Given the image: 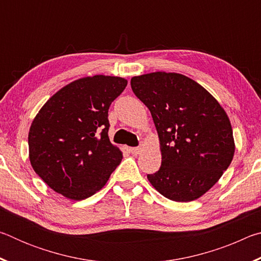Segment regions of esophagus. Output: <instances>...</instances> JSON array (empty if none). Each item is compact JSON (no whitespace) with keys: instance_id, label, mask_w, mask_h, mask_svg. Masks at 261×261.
Segmentation results:
<instances>
[{"instance_id":"1","label":"esophagus","mask_w":261,"mask_h":261,"mask_svg":"<svg viewBox=\"0 0 261 261\" xmlns=\"http://www.w3.org/2000/svg\"><path fill=\"white\" fill-rule=\"evenodd\" d=\"M130 152L134 154V155H138V154H140L141 152V147H131Z\"/></svg>"}]
</instances>
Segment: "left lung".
I'll return each mask as SVG.
<instances>
[{
	"mask_svg": "<svg viewBox=\"0 0 261 261\" xmlns=\"http://www.w3.org/2000/svg\"><path fill=\"white\" fill-rule=\"evenodd\" d=\"M137 98L151 112L161 151V167L147 175L168 199L188 202L205 194L235 154L226 110L200 84L184 74L158 71L131 78Z\"/></svg>",
	"mask_w": 261,
	"mask_h": 261,
	"instance_id": "obj_1",
	"label": "left lung"
}]
</instances>
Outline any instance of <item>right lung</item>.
Listing matches in <instances>:
<instances>
[{
	"label": "right lung",
	"instance_id": "add662e5",
	"mask_svg": "<svg viewBox=\"0 0 261 261\" xmlns=\"http://www.w3.org/2000/svg\"><path fill=\"white\" fill-rule=\"evenodd\" d=\"M125 78L95 74L62 87L42 106L29 131L33 170L55 192L83 200L102 189L123 154L108 137V109Z\"/></svg>",
	"mask_w": 261,
	"mask_h": 261
}]
</instances>
